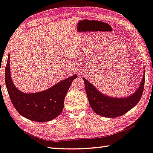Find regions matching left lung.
Here are the masks:
<instances>
[{"label": "left lung", "instance_id": "obj_1", "mask_svg": "<svg viewBox=\"0 0 153 153\" xmlns=\"http://www.w3.org/2000/svg\"><path fill=\"white\" fill-rule=\"evenodd\" d=\"M83 79L88 102L93 111L102 117H117L127 113L140 102L144 88L145 73L135 92L128 97L120 98L102 94L85 78Z\"/></svg>", "mask_w": 153, "mask_h": 153}]
</instances>
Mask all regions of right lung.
<instances>
[{
    "mask_svg": "<svg viewBox=\"0 0 153 153\" xmlns=\"http://www.w3.org/2000/svg\"><path fill=\"white\" fill-rule=\"evenodd\" d=\"M76 77V75L71 76L42 92L25 93L11 80L9 56L5 67L6 87L13 106L22 116L33 122H49L62 113L66 94Z\"/></svg>",
    "mask_w": 153,
    "mask_h": 153,
    "instance_id": "right-lung-1",
    "label": "right lung"
}]
</instances>
